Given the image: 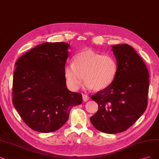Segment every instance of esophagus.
<instances>
[{"instance_id":"34e87169","label":"esophagus","mask_w":159,"mask_h":159,"mask_svg":"<svg viewBox=\"0 0 159 159\" xmlns=\"http://www.w3.org/2000/svg\"><path fill=\"white\" fill-rule=\"evenodd\" d=\"M89 99H90V98H89V96L85 95V94H83V101H84V102H87V101H89Z\"/></svg>"}]
</instances>
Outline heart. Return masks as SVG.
Masks as SVG:
<instances>
[{"label": "heart", "instance_id": "obj_1", "mask_svg": "<svg viewBox=\"0 0 159 159\" xmlns=\"http://www.w3.org/2000/svg\"><path fill=\"white\" fill-rule=\"evenodd\" d=\"M118 73V63L111 55L102 54L88 48L76 54L74 63L66 64L63 73L67 86L77 90L85 78L89 89L102 90L113 83Z\"/></svg>", "mask_w": 159, "mask_h": 159}]
</instances>
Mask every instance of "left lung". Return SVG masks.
<instances>
[{"label": "left lung", "mask_w": 159, "mask_h": 159, "mask_svg": "<svg viewBox=\"0 0 159 159\" xmlns=\"http://www.w3.org/2000/svg\"><path fill=\"white\" fill-rule=\"evenodd\" d=\"M118 63L113 83L92 95L98 112L90 117L97 130L107 134L124 132L143 115L148 106L149 75L145 64L132 47L112 46Z\"/></svg>", "instance_id": "8db88e82"}]
</instances>
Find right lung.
Masks as SVG:
<instances>
[{
  "label": "right lung",
  "mask_w": 159,
  "mask_h": 159,
  "mask_svg": "<svg viewBox=\"0 0 159 159\" xmlns=\"http://www.w3.org/2000/svg\"><path fill=\"white\" fill-rule=\"evenodd\" d=\"M69 48L66 43H44L16 62L12 103L33 130H57L67 121L70 109L83 102L82 94L66 86L63 69Z\"/></svg>",
  "instance_id": "1"
}]
</instances>
